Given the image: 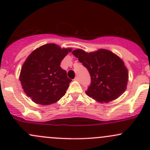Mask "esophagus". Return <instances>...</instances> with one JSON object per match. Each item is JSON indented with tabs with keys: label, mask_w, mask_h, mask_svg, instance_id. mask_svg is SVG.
<instances>
[{
	"label": "esophagus",
	"mask_w": 150,
	"mask_h": 150,
	"mask_svg": "<svg viewBox=\"0 0 150 150\" xmlns=\"http://www.w3.org/2000/svg\"><path fill=\"white\" fill-rule=\"evenodd\" d=\"M74 80H76V81H79V76H76L75 77V79H74Z\"/></svg>",
	"instance_id": "esophagus-1"
}]
</instances>
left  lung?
Wrapping results in <instances>:
<instances>
[{
    "label": "left lung",
    "mask_w": 150,
    "mask_h": 150,
    "mask_svg": "<svg viewBox=\"0 0 150 150\" xmlns=\"http://www.w3.org/2000/svg\"><path fill=\"white\" fill-rule=\"evenodd\" d=\"M72 53L90 74L91 83L86 91L88 96L101 103H108L125 92L128 71L116 55L104 49L89 53L77 49Z\"/></svg>",
    "instance_id": "left-lung-1"
}]
</instances>
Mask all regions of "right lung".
Returning a JSON list of instances; mask_svg holds the SVG:
<instances>
[{"label": "right lung", "mask_w": 150, "mask_h": 150, "mask_svg": "<svg viewBox=\"0 0 150 150\" xmlns=\"http://www.w3.org/2000/svg\"><path fill=\"white\" fill-rule=\"evenodd\" d=\"M71 49L47 44L33 51L21 68L19 80L24 92L38 104L50 105L64 96L71 79L60 66Z\"/></svg>", "instance_id": "obj_1"}]
</instances>
